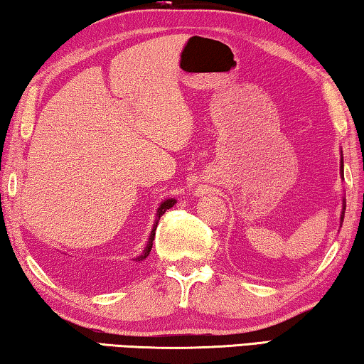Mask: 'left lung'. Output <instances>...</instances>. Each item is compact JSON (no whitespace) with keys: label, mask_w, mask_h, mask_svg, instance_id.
Returning <instances> with one entry per match:
<instances>
[{"label":"left lung","mask_w":364,"mask_h":364,"mask_svg":"<svg viewBox=\"0 0 364 364\" xmlns=\"http://www.w3.org/2000/svg\"><path fill=\"white\" fill-rule=\"evenodd\" d=\"M341 173H342V178H343V157L341 160ZM343 215H345V204L342 205V215H341V226H342V221H343Z\"/></svg>","instance_id":"left-lung-1"}]
</instances>
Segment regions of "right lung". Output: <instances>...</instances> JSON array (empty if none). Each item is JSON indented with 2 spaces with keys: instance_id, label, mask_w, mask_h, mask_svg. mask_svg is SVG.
<instances>
[{
  "instance_id": "add662e5",
  "label": "right lung",
  "mask_w": 364,
  "mask_h": 364,
  "mask_svg": "<svg viewBox=\"0 0 364 364\" xmlns=\"http://www.w3.org/2000/svg\"><path fill=\"white\" fill-rule=\"evenodd\" d=\"M176 204V200L175 199H165L162 204L159 205V208H157V217H156V223H154V226H152V231H151V236H149V241H147V245H146V249H144V252L143 254H141L138 258H134V260L136 262H143L144 258L149 255V252H151V249H152V241H154V236H156V228H157V223H159V220H160V217H162V215L168 210V208H171Z\"/></svg>"
}]
</instances>
